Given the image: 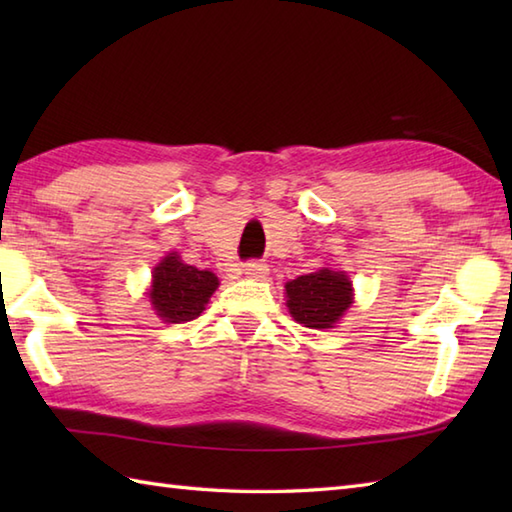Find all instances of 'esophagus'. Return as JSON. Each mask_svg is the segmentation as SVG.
<instances>
[{"label": "esophagus", "instance_id": "esophagus-1", "mask_svg": "<svg viewBox=\"0 0 512 512\" xmlns=\"http://www.w3.org/2000/svg\"><path fill=\"white\" fill-rule=\"evenodd\" d=\"M244 275L250 279H266L268 266L262 262H248V264H244Z\"/></svg>", "mask_w": 512, "mask_h": 512}]
</instances>
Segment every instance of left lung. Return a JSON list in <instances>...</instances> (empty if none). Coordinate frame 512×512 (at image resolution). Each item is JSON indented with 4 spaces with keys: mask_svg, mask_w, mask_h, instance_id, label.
<instances>
[{
    "mask_svg": "<svg viewBox=\"0 0 512 512\" xmlns=\"http://www.w3.org/2000/svg\"><path fill=\"white\" fill-rule=\"evenodd\" d=\"M352 303V281L343 270L321 268L286 284V306L292 319L312 330L334 328Z\"/></svg>",
    "mask_w": 512,
    "mask_h": 512,
    "instance_id": "left-lung-1",
    "label": "left lung"
}]
</instances>
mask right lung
Wrapping results in <instances>:
<instances>
[{
    "label": "right lung",
    "mask_w": 512,
    "mask_h": 512,
    "mask_svg": "<svg viewBox=\"0 0 512 512\" xmlns=\"http://www.w3.org/2000/svg\"><path fill=\"white\" fill-rule=\"evenodd\" d=\"M220 281L211 270L184 264L178 253H169L154 268L149 288L151 308L167 323H187L200 317Z\"/></svg>",
    "instance_id": "right-lung-1"
}]
</instances>
